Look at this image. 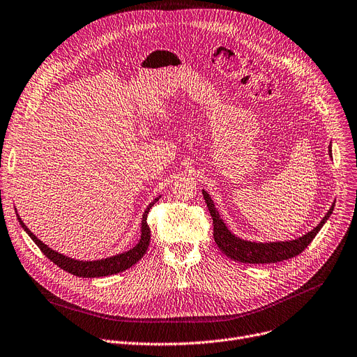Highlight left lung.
Masks as SVG:
<instances>
[{
    "instance_id": "left-lung-1",
    "label": "left lung",
    "mask_w": 357,
    "mask_h": 357,
    "mask_svg": "<svg viewBox=\"0 0 357 357\" xmlns=\"http://www.w3.org/2000/svg\"><path fill=\"white\" fill-rule=\"evenodd\" d=\"M328 154L330 158H333L331 144L328 146ZM203 197L206 199V204L213 219V236L217 246H219L220 251L229 258L239 262H245V264H271V262L284 261L299 255L302 251H305V248L314 241V238L317 236L321 227L325 225V222L330 219L335 204L333 203L327 214L322 217V220L311 231H307V234L302 235L298 239L278 242H252L238 238L235 234H231L225 220L220 217L219 211H217L210 194L206 190H203Z\"/></svg>"
}]
</instances>
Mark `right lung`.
Returning <instances> with one entry per match:
<instances>
[{
    "label": "right lung",
    "mask_w": 357,
    "mask_h": 357,
    "mask_svg": "<svg viewBox=\"0 0 357 357\" xmlns=\"http://www.w3.org/2000/svg\"><path fill=\"white\" fill-rule=\"evenodd\" d=\"M162 195L154 198L151 203L147 206V208L143 213V219H142V236L140 241L137 242V245H134L131 250L123 251L111 257L106 258H99V259H75L71 257H67L64 254H61L58 251H54L52 248H50L46 243H43L39 238H36V235L32 234L23 220L20 219V215L17 214V219L20 226L23 227V230L26 234L32 238V241L39 246V250L48 257L54 264H56L58 267H61L63 270L68 271L73 275L77 277H83V278H93V277H106V275H112V274H118L128 270L130 267H132L134 264H137L138 261L143 258V255L146 254L149 243H150V227L147 225V214L149 210L151 208V206L156 203V201L160 198Z\"/></svg>",
    "instance_id": "add662e5"
}]
</instances>
